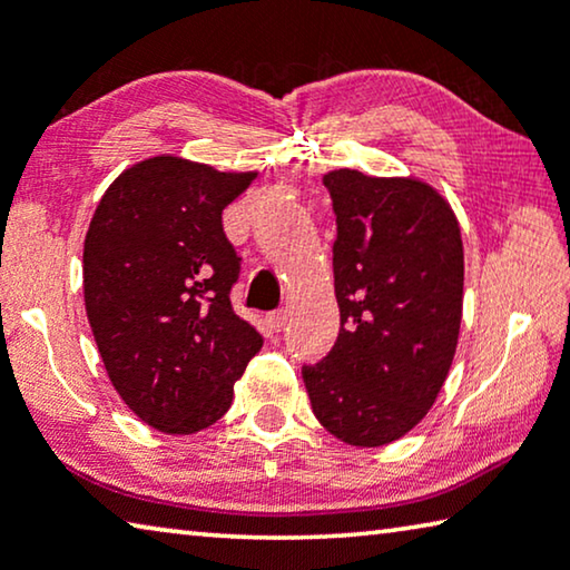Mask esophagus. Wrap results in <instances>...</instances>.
Returning a JSON list of instances; mask_svg holds the SVG:
<instances>
[{"instance_id":"1","label":"esophagus","mask_w":570,"mask_h":570,"mask_svg":"<svg viewBox=\"0 0 570 570\" xmlns=\"http://www.w3.org/2000/svg\"><path fill=\"white\" fill-rule=\"evenodd\" d=\"M266 324H268L271 332H282L284 324H286V312L278 309V312L266 314Z\"/></svg>"}]
</instances>
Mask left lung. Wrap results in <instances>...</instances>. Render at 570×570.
Here are the masks:
<instances>
[{"label":"left lung","mask_w":570,"mask_h":570,"mask_svg":"<svg viewBox=\"0 0 570 570\" xmlns=\"http://www.w3.org/2000/svg\"><path fill=\"white\" fill-rule=\"evenodd\" d=\"M340 334L304 365L312 411L350 446H385L436 401L454 360L464 299V246L446 197L415 177L324 175Z\"/></svg>","instance_id":"1"}]
</instances>
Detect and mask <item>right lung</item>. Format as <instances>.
Segmentation results:
<instances>
[{"instance_id": "add662e5", "label": "right lung", "mask_w": 570, "mask_h": 570, "mask_svg": "<svg viewBox=\"0 0 570 570\" xmlns=\"http://www.w3.org/2000/svg\"><path fill=\"white\" fill-rule=\"evenodd\" d=\"M253 179L149 157L108 185L88 225L90 330L116 393L157 431L213 426L264 345L230 306L240 258L223 233V210Z\"/></svg>"}]
</instances>
